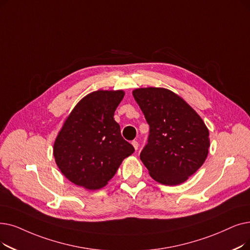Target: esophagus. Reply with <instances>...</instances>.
<instances>
[{
    "label": "esophagus",
    "mask_w": 250,
    "mask_h": 250,
    "mask_svg": "<svg viewBox=\"0 0 250 250\" xmlns=\"http://www.w3.org/2000/svg\"><path fill=\"white\" fill-rule=\"evenodd\" d=\"M132 145L134 146V148H135V150H137L138 148H139V143L137 142V141H133L132 142Z\"/></svg>",
    "instance_id": "esophagus-1"
}]
</instances>
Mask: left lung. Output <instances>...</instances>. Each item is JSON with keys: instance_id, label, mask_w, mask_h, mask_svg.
I'll return each mask as SVG.
<instances>
[{"instance_id": "obj_1", "label": "left lung", "mask_w": 250, "mask_h": 250, "mask_svg": "<svg viewBox=\"0 0 250 250\" xmlns=\"http://www.w3.org/2000/svg\"><path fill=\"white\" fill-rule=\"evenodd\" d=\"M133 96L150 126L140 158L156 182L175 186L186 182L208 154L209 132L183 98L165 88H139Z\"/></svg>"}]
</instances>
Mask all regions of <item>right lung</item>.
<instances>
[{
    "instance_id": "right-lung-1",
    "label": "right lung",
    "mask_w": 250,
    "mask_h": 250,
    "mask_svg": "<svg viewBox=\"0 0 250 250\" xmlns=\"http://www.w3.org/2000/svg\"><path fill=\"white\" fill-rule=\"evenodd\" d=\"M124 96L123 90L92 92L64 122L53 154L60 171L75 185L88 190L106 186L123 160L134 153L113 118Z\"/></svg>"
}]
</instances>
